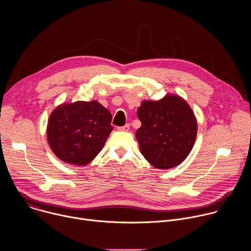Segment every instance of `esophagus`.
I'll list each match as a JSON object with an SVG mask.
<instances>
[{"mask_svg": "<svg viewBox=\"0 0 251 251\" xmlns=\"http://www.w3.org/2000/svg\"><path fill=\"white\" fill-rule=\"evenodd\" d=\"M129 129H130L129 124H126V125H124V126H122V127H118V128H117L118 131H123V132H127V131H129Z\"/></svg>", "mask_w": 251, "mask_h": 251, "instance_id": "1", "label": "esophagus"}]
</instances>
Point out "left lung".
<instances>
[{"mask_svg": "<svg viewBox=\"0 0 251 251\" xmlns=\"http://www.w3.org/2000/svg\"><path fill=\"white\" fill-rule=\"evenodd\" d=\"M142 125L136 132L141 154L156 169L180 165L192 151L198 122L188 102L176 94L143 100L137 110Z\"/></svg>", "mask_w": 251, "mask_h": 251, "instance_id": "1", "label": "left lung"}]
</instances>
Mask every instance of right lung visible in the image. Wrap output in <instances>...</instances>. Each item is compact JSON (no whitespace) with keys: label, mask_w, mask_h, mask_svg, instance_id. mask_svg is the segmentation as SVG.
<instances>
[{"label":"right lung","mask_w":251,"mask_h":251,"mask_svg":"<svg viewBox=\"0 0 251 251\" xmlns=\"http://www.w3.org/2000/svg\"><path fill=\"white\" fill-rule=\"evenodd\" d=\"M111 120L110 111L96 100L59 104L48 121L49 145L60 161L85 166L104 147Z\"/></svg>","instance_id":"obj_1"}]
</instances>
